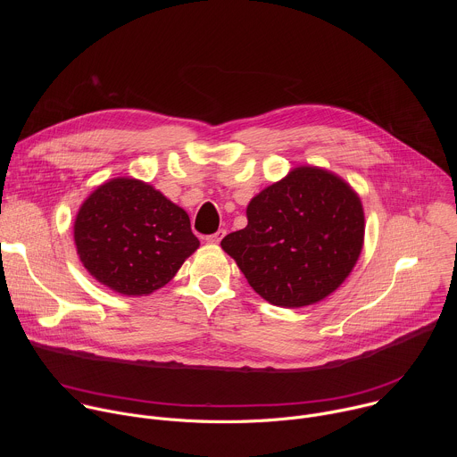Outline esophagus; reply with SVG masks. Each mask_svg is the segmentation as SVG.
Segmentation results:
<instances>
[{
  "label": "esophagus",
  "mask_w": 457,
  "mask_h": 457,
  "mask_svg": "<svg viewBox=\"0 0 457 457\" xmlns=\"http://www.w3.org/2000/svg\"><path fill=\"white\" fill-rule=\"evenodd\" d=\"M224 235H226V229H219L217 233L208 235V237H206V242H208V244H219V242L224 238Z\"/></svg>",
  "instance_id": "34e87169"
}]
</instances>
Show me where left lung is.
I'll list each match as a JSON object with an SVG mask.
<instances>
[{
    "label": "left lung",
    "mask_w": 457,
    "mask_h": 457,
    "mask_svg": "<svg viewBox=\"0 0 457 457\" xmlns=\"http://www.w3.org/2000/svg\"><path fill=\"white\" fill-rule=\"evenodd\" d=\"M247 226L226 235L249 286L278 307H303L337 291L363 247L356 191L338 175L300 166L247 204Z\"/></svg>",
    "instance_id": "left-lung-1"
}]
</instances>
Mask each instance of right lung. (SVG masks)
<instances>
[{
    "label": "right lung",
    "instance_id": "right-lung-1",
    "mask_svg": "<svg viewBox=\"0 0 457 457\" xmlns=\"http://www.w3.org/2000/svg\"><path fill=\"white\" fill-rule=\"evenodd\" d=\"M74 240L87 271L126 296L166 286L201 245L182 208L129 177L112 179L90 193L78 212Z\"/></svg>",
    "mask_w": 457,
    "mask_h": 457
}]
</instances>
